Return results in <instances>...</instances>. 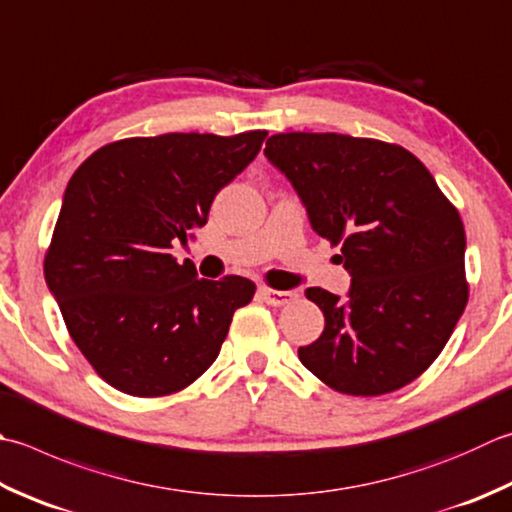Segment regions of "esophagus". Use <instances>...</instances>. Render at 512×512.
<instances>
[{"label": "esophagus", "mask_w": 512, "mask_h": 512, "mask_svg": "<svg viewBox=\"0 0 512 512\" xmlns=\"http://www.w3.org/2000/svg\"><path fill=\"white\" fill-rule=\"evenodd\" d=\"M259 297H262L270 306H284L288 302H293V299H297V290H273V288L262 286L259 288Z\"/></svg>", "instance_id": "1"}]
</instances>
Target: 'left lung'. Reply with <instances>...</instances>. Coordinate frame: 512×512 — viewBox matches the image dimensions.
Returning <instances> with one entry per match:
<instances>
[{
  "mask_svg": "<svg viewBox=\"0 0 512 512\" xmlns=\"http://www.w3.org/2000/svg\"><path fill=\"white\" fill-rule=\"evenodd\" d=\"M264 155L317 235L342 244L346 297L306 288L326 326L299 362L346 395H384L442 353L468 302L457 208L406 148L337 133H279Z\"/></svg>",
  "mask_w": 512,
  "mask_h": 512,
  "instance_id": "obj_1",
  "label": "left lung"
}]
</instances>
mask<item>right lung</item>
Returning a JSON list of instances; mask_svg holds the SVG:
<instances>
[{"instance_id":"add662e5","label":"right lung","mask_w":512,"mask_h":512,"mask_svg":"<svg viewBox=\"0 0 512 512\" xmlns=\"http://www.w3.org/2000/svg\"><path fill=\"white\" fill-rule=\"evenodd\" d=\"M266 130L168 133L95 150L66 186L44 275L77 348L135 397L193 384L215 362L255 284L177 264L215 195L257 157Z\"/></svg>"}]
</instances>
